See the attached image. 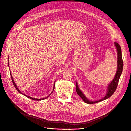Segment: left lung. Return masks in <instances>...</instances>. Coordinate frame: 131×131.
<instances>
[{
  "label": "left lung",
  "instance_id": "obj_1",
  "mask_svg": "<svg viewBox=\"0 0 131 131\" xmlns=\"http://www.w3.org/2000/svg\"><path fill=\"white\" fill-rule=\"evenodd\" d=\"M115 46H116L117 51V71L114 77V78L113 79L112 82L108 85V89H107V94L104 97H103L101 100H100L99 101H90L89 100H88L85 97V96H84V94L82 93V92L79 90V89L77 83H76V84H75V90H76L77 93L80 97H81V98L83 100L84 102H85L88 104H94L96 103H98L99 102H101V101L109 98L114 94V92L115 91L118 85V83H119L120 75L122 72V69H123L124 64H123V60H122L121 49L120 46L117 42H115Z\"/></svg>",
  "mask_w": 131,
  "mask_h": 131
}]
</instances>
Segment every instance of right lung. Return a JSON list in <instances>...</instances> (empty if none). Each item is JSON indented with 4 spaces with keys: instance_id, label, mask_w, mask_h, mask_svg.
<instances>
[{
    "instance_id": "add662e5",
    "label": "right lung",
    "mask_w": 131,
    "mask_h": 131,
    "mask_svg": "<svg viewBox=\"0 0 131 131\" xmlns=\"http://www.w3.org/2000/svg\"><path fill=\"white\" fill-rule=\"evenodd\" d=\"M9 61H8V64H9ZM10 74H11V79H12V83H13V84H14V85L15 86V88L16 89V90H17L19 93H20V94H22V95H24V96H26V97H28V98H29V99H31V100H35V101H40V100H44V99H47V97H48L50 96V95H49V96H48L47 97H45V98H43V99H34V98H32V97H30V96H27V95H24V94H22V93H21L20 92V90H19V89H18V88H17V86H16V84H15V83L14 82V79H13V78H12V75H11V73H10ZM54 86H55V83H54V87H53V90H54ZM53 91H52V92H53Z\"/></svg>"
}]
</instances>
